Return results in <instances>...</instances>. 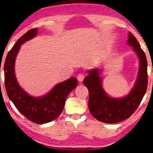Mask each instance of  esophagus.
Wrapping results in <instances>:
<instances>
[{
	"instance_id": "esophagus-1",
	"label": "esophagus",
	"mask_w": 153,
	"mask_h": 153,
	"mask_svg": "<svg viewBox=\"0 0 153 153\" xmlns=\"http://www.w3.org/2000/svg\"><path fill=\"white\" fill-rule=\"evenodd\" d=\"M84 77H85V75L84 74L81 73V74H79L78 75H77V80H78L79 82H82L83 80H84Z\"/></svg>"
}]
</instances>
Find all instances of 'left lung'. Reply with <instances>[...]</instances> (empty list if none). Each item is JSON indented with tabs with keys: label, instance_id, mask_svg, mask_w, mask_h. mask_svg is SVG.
Wrapping results in <instances>:
<instances>
[{
	"label": "left lung",
	"instance_id": "8db88e82",
	"mask_svg": "<svg viewBox=\"0 0 153 153\" xmlns=\"http://www.w3.org/2000/svg\"><path fill=\"white\" fill-rule=\"evenodd\" d=\"M128 45L133 50L139 59V71L134 87L126 96L112 98L102 87L100 77L101 69L88 71V76L84 79V84L89 91L88 107L90 112L97 120L104 123H117L128 118L140 105L146 93L148 84L147 60L140 44L131 33H128Z\"/></svg>",
	"mask_w": 153,
	"mask_h": 153
}]
</instances>
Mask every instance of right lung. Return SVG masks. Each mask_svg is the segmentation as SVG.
<instances>
[{
  "instance_id": "obj_1",
  "label": "right lung",
  "mask_w": 153,
  "mask_h": 153,
  "mask_svg": "<svg viewBox=\"0 0 153 153\" xmlns=\"http://www.w3.org/2000/svg\"><path fill=\"white\" fill-rule=\"evenodd\" d=\"M37 35V28L28 30L20 37L8 53L4 65V82L9 99L22 114L36 124H45L56 119L62 112L66 98L76 88V77H70L55 85L47 94L34 97L27 94L16 80L15 73L16 57L22 44Z\"/></svg>"
}]
</instances>
